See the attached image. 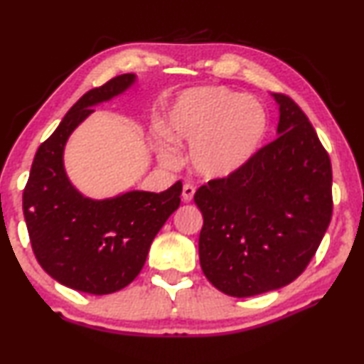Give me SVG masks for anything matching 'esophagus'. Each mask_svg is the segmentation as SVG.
<instances>
[{"instance_id":"34e87169","label":"esophagus","mask_w":364,"mask_h":364,"mask_svg":"<svg viewBox=\"0 0 364 364\" xmlns=\"http://www.w3.org/2000/svg\"><path fill=\"white\" fill-rule=\"evenodd\" d=\"M194 191H196V189H194L193 184H188V183L184 184V186H183V201H184V203L193 201Z\"/></svg>"}]
</instances>
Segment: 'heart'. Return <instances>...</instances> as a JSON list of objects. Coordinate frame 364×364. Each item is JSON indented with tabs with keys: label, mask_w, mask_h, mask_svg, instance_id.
Returning a JSON list of instances; mask_svg holds the SVG:
<instances>
[{
	"label": "heart",
	"mask_w": 364,
	"mask_h": 364,
	"mask_svg": "<svg viewBox=\"0 0 364 364\" xmlns=\"http://www.w3.org/2000/svg\"><path fill=\"white\" fill-rule=\"evenodd\" d=\"M165 130L171 140L189 145L188 160L204 180H224L252 160L267 133V112L254 97L228 87L206 85L186 90L173 102ZM166 165L176 153L163 136L155 140Z\"/></svg>",
	"instance_id": "heart-1"
}]
</instances>
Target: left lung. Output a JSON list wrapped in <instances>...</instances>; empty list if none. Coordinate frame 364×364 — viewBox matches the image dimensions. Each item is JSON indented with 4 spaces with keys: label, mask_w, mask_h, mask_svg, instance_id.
<instances>
[{
    "label": "left lung",
    "mask_w": 364,
    "mask_h": 364,
    "mask_svg": "<svg viewBox=\"0 0 364 364\" xmlns=\"http://www.w3.org/2000/svg\"><path fill=\"white\" fill-rule=\"evenodd\" d=\"M270 95L279 105L277 138L239 173L194 194L204 219L203 274L237 299L294 282L315 255L333 211L328 153L294 100Z\"/></svg>",
    "instance_id": "8db88e82"
}]
</instances>
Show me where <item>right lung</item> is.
I'll return each instance as SVG.
<instances>
[{
    "instance_id": "obj_1",
    "label": "right lung",
    "mask_w": 364,
    "mask_h": 364,
    "mask_svg": "<svg viewBox=\"0 0 364 364\" xmlns=\"http://www.w3.org/2000/svg\"><path fill=\"white\" fill-rule=\"evenodd\" d=\"M135 82V74H122L82 95L38 148L23 193L24 219L41 267L84 294H114L133 282L153 239L181 201V181L163 193L132 189L92 199L65 171L64 150L73 132L94 114V107L125 94Z\"/></svg>"
}]
</instances>
